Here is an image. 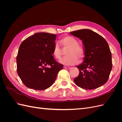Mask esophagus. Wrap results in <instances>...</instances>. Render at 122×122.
Returning <instances> with one entry per match:
<instances>
[{
	"label": "esophagus",
	"instance_id": "1",
	"mask_svg": "<svg viewBox=\"0 0 122 122\" xmlns=\"http://www.w3.org/2000/svg\"><path fill=\"white\" fill-rule=\"evenodd\" d=\"M64 68H65V69H66V70H70V69L71 68V67H66V66H65Z\"/></svg>",
	"mask_w": 122,
	"mask_h": 122
}]
</instances>
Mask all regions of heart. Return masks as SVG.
Instances as JSON below:
<instances>
[{"instance_id":"heart-1","label":"heart","mask_w":122,"mask_h":122,"mask_svg":"<svg viewBox=\"0 0 122 122\" xmlns=\"http://www.w3.org/2000/svg\"><path fill=\"white\" fill-rule=\"evenodd\" d=\"M61 43L64 49H68L66 52L67 56L61 58L60 62L66 66H73L78 64L79 58L82 60L85 56V52L83 48L78 44L77 40L71 36H65L62 38ZM54 57L59 60L62 54V49L57 43H55L52 49Z\"/></svg>"}]
</instances>
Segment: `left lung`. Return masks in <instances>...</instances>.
Instances as JSON below:
<instances>
[{
    "mask_svg": "<svg viewBox=\"0 0 122 122\" xmlns=\"http://www.w3.org/2000/svg\"><path fill=\"white\" fill-rule=\"evenodd\" d=\"M70 33L82 40L85 52L83 62L77 66L79 74L74 81L85 90L100 87L107 81L112 69V53L107 42L101 36L90 29Z\"/></svg>",
    "mask_w": 122,
    "mask_h": 122,
    "instance_id": "8db88e82",
    "label": "left lung"
}]
</instances>
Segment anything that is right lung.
<instances>
[{
    "mask_svg": "<svg viewBox=\"0 0 122 122\" xmlns=\"http://www.w3.org/2000/svg\"><path fill=\"white\" fill-rule=\"evenodd\" d=\"M56 38L55 34L38 32L21 44L16 58L17 73L26 86L36 90L47 89L63 68L52 55Z\"/></svg>",
    "mask_w": 122,
    "mask_h": 122,
    "instance_id": "obj_1",
    "label": "right lung"
}]
</instances>
